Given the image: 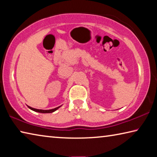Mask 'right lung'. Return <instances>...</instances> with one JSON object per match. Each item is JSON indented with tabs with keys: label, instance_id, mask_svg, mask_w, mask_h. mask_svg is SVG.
Here are the masks:
<instances>
[{
	"label": "right lung",
	"instance_id": "add662e5",
	"mask_svg": "<svg viewBox=\"0 0 157 157\" xmlns=\"http://www.w3.org/2000/svg\"><path fill=\"white\" fill-rule=\"evenodd\" d=\"M61 107V106H59V107H56V108H55V109H49V110H43V109H34V108H33V107H28L30 109H32V110H33V111H36V112H39V113H52V112H54L55 111H56L57 109H59V107Z\"/></svg>",
	"mask_w": 157,
	"mask_h": 157
}]
</instances>
